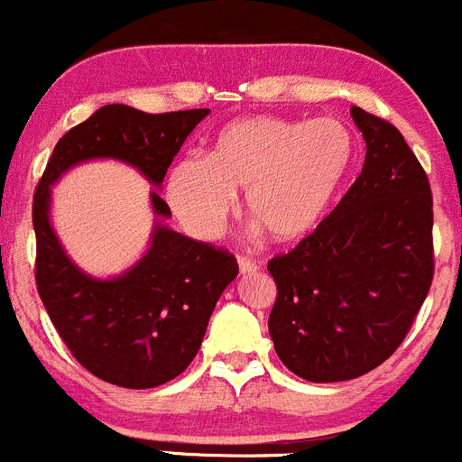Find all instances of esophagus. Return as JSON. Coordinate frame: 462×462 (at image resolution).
<instances>
[{
    "label": "esophagus",
    "instance_id": "34e87169",
    "mask_svg": "<svg viewBox=\"0 0 462 462\" xmlns=\"http://www.w3.org/2000/svg\"><path fill=\"white\" fill-rule=\"evenodd\" d=\"M239 270H241V273H252L258 270V263L252 261V258L239 256Z\"/></svg>",
    "mask_w": 462,
    "mask_h": 462
}]
</instances>
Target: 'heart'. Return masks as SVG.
Returning <instances> with one entry per match:
<instances>
[{
	"label": "heart",
	"instance_id": "1",
	"mask_svg": "<svg viewBox=\"0 0 462 462\" xmlns=\"http://www.w3.org/2000/svg\"><path fill=\"white\" fill-rule=\"evenodd\" d=\"M355 138L337 118L287 120L276 116L235 120L201 157L171 169L166 199L192 236H221L245 189V210L278 241L318 226L348 175Z\"/></svg>",
	"mask_w": 462,
	"mask_h": 462
}]
</instances>
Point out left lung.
I'll use <instances>...</instances> for the list:
<instances>
[{
    "label": "left lung",
    "mask_w": 462,
    "mask_h": 462,
    "mask_svg": "<svg viewBox=\"0 0 462 462\" xmlns=\"http://www.w3.org/2000/svg\"><path fill=\"white\" fill-rule=\"evenodd\" d=\"M357 180L287 254L267 263L278 296L270 336L307 382L362 377L399 348L434 278L432 190L394 125L362 107Z\"/></svg>",
    "instance_id": "8db88e82"
}]
</instances>
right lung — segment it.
<instances>
[{"instance_id":"1","label":"right lung","mask_w":462,"mask_h":462,"mask_svg":"<svg viewBox=\"0 0 462 462\" xmlns=\"http://www.w3.org/2000/svg\"><path fill=\"white\" fill-rule=\"evenodd\" d=\"M208 114L210 109L146 114L105 105L57 142L34 190L39 298L76 362L114 386L155 388L184 373L239 265L223 247L157 226L149 252L134 270L114 281L85 276L50 226V186L94 157L123 160L162 184L184 140ZM151 204L155 215H171L157 192H151Z\"/></svg>"}]
</instances>
